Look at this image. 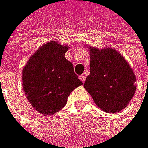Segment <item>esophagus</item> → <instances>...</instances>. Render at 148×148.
Returning <instances> with one entry per match:
<instances>
[{
  "instance_id": "obj_1",
  "label": "esophagus",
  "mask_w": 148,
  "mask_h": 148,
  "mask_svg": "<svg viewBox=\"0 0 148 148\" xmlns=\"http://www.w3.org/2000/svg\"><path fill=\"white\" fill-rule=\"evenodd\" d=\"M79 79H80V80H81L83 83H84V81H85V76H84V75H82L79 76Z\"/></svg>"
}]
</instances>
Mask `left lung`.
Masks as SVG:
<instances>
[{
	"label": "left lung",
	"instance_id": "1",
	"mask_svg": "<svg viewBox=\"0 0 148 148\" xmlns=\"http://www.w3.org/2000/svg\"><path fill=\"white\" fill-rule=\"evenodd\" d=\"M88 48L90 75L84 87L103 111L110 114L120 112L135 95V73L116 49Z\"/></svg>",
	"mask_w": 148,
	"mask_h": 148
}]
</instances>
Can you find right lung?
<instances>
[{"instance_id": "1", "label": "right lung", "mask_w": 148, "mask_h": 148, "mask_svg": "<svg viewBox=\"0 0 148 148\" xmlns=\"http://www.w3.org/2000/svg\"><path fill=\"white\" fill-rule=\"evenodd\" d=\"M69 46L48 42L36 50L23 70V88L35 110L44 116L59 112L69 95L83 83L64 57Z\"/></svg>"}]
</instances>
